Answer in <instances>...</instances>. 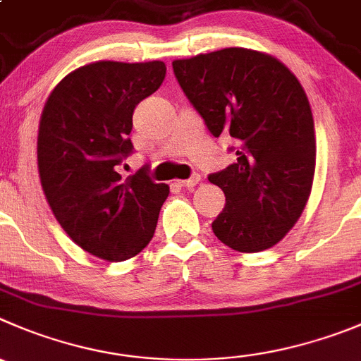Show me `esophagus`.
I'll list each match as a JSON object with an SVG mask.
<instances>
[{"label": "esophagus", "mask_w": 361, "mask_h": 361, "mask_svg": "<svg viewBox=\"0 0 361 361\" xmlns=\"http://www.w3.org/2000/svg\"><path fill=\"white\" fill-rule=\"evenodd\" d=\"M198 183H200V175L198 173H193L190 178H184V180H177L178 186L183 188H195Z\"/></svg>", "instance_id": "1"}]
</instances>
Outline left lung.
I'll return each instance as SVG.
<instances>
[{"mask_svg": "<svg viewBox=\"0 0 361 361\" xmlns=\"http://www.w3.org/2000/svg\"><path fill=\"white\" fill-rule=\"evenodd\" d=\"M175 78L214 138L238 142V161L209 175L225 207L212 232L228 248H271L307 205L315 171L314 116L296 75L271 54L226 47L175 60Z\"/></svg>", "mask_w": 361, "mask_h": 361, "instance_id": "obj_1", "label": "left lung"}]
</instances>
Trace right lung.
Here are the masks:
<instances>
[{
    "instance_id": "right-lung-1",
    "label": "right lung",
    "mask_w": 361,
    "mask_h": 361,
    "mask_svg": "<svg viewBox=\"0 0 361 361\" xmlns=\"http://www.w3.org/2000/svg\"><path fill=\"white\" fill-rule=\"evenodd\" d=\"M163 61H95L54 87L39 126L37 159L44 195L68 238L85 252L120 262L150 243L170 188L143 166L116 171L133 154V113L163 83Z\"/></svg>"
}]
</instances>
